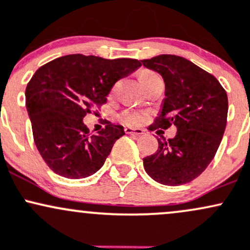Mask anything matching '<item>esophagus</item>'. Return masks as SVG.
Here are the masks:
<instances>
[{
  "label": "esophagus",
  "instance_id": "34e87169",
  "mask_svg": "<svg viewBox=\"0 0 250 250\" xmlns=\"http://www.w3.org/2000/svg\"><path fill=\"white\" fill-rule=\"evenodd\" d=\"M126 134H136V136H142L144 134V131L140 128H132V127H125L124 128Z\"/></svg>",
  "mask_w": 250,
  "mask_h": 250
}]
</instances>
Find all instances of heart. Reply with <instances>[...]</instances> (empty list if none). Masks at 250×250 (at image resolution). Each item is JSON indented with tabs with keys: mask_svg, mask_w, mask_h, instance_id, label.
I'll use <instances>...</instances> for the list:
<instances>
[{
	"mask_svg": "<svg viewBox=\"0 0 250 250\" xmlns=\"http://www.w3.org/2000/svg\"><path fill=\"white\" fill-rule=\"evenodd\" d=\"M151 75H157L155 72L152 71H142L139 73V79L142 78H146V77H151ZM122 122L126 125H140L145 120V114L142 113V112H137V111H125L123 112L122 117H120Z\"/></svg>",
	"mask_w": 250,
	"mask_h": 250,
	"instance_id": "1",
	"label": "heart"
}]
</instances>
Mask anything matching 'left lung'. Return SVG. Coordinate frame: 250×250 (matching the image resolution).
I'll return each mask as SVG.
<instances>
[{
    "instance_id": "obj_1",
    "label": "left lung",
    "mask_w": 250,
    "mask_h": 250,
    "mask_svg": "<svg viewBox=\"0 0 250 250\" xmlns=\"http://www.w3.org/2000/svg\"><path fill=\"white\" fill-rule=\"evenodd\" d=\"M142 63L165 83L162 112L150 131L177 127L173 138H158V150L143 158L151 178L177 187L197 178L216 155L228 116L226 89L212 74L177 55L162 54Z\"/></svg>"
}]
</instances>
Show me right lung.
Masks as SVG:
<instances>
[{"mask_svg":"<svg viewBox=\"0 0 250 250\" xmlns=\"http://www.w3.org/2000/svg\"><path fill=\"white\" fill-rule=\"evenodd\" d=\"M137 59L107 60L71 54L41 66L26 88V106L36 147L55 173L71 179L92 176L105 163L124 127L107 125L92 134L83 123L107 102L116 81L140 66Z\"/></svg>","mask_w":250,"mask_h":250,"instance_id":"1","label":"right lung"}]
</instances>
